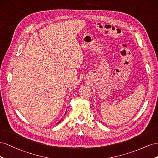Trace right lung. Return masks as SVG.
<instances>
[{"label":"right lung","instance_id":"add662e5","mask_svg":"<svg viewBox=\"0 0 158 158\" xmlns=\"http://www.w3.org/2000/svg\"><path fill=\"white\" fill-rule=\"evenodd\" d=\"M60 122H61V120H60V122H59V123H60Z\"/></svg>","mask_w":158,"mask_h":158}]
</instances>
